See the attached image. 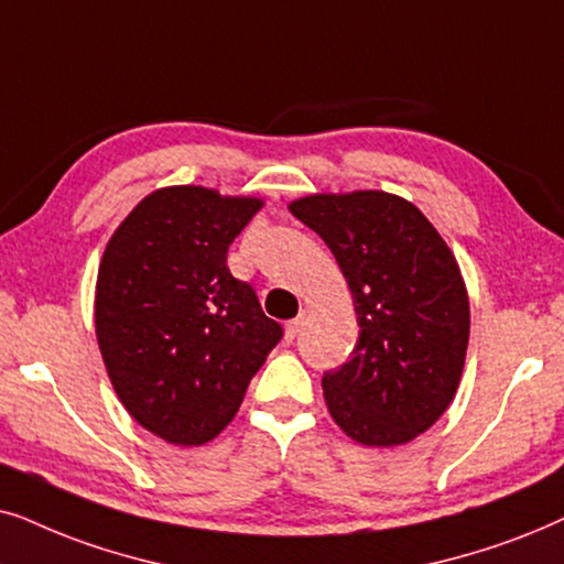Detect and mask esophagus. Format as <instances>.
I'll use <instances>...</instances> for the list:
<instances>
[{
  "instance_id": "esophagus-1",
  "label": "esophagus",
  "mask_w": 564,
  "mask_h": 564,
  "mask_svg": "<svg viewBox=\"0 0 564 564\" xmlns=\"http://www.w3.org/2000/svg\"><path fill=\"white\" fill-rule=\"evenodd\" d=\"M302 327H304V314H299L296 319H291L286 325V340H296V335L302 333Z\"/></svg>"
}]
</instances>
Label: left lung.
<instances>
[{
    "instance_id": "8db88e82",
    "label": "left lung",
    "mask_w": 564,
    "mask_h": 564,
    "mask_svg": "<svg viewBox=\"0 0 564 564\" xmlns=\"http://www.w3.org/2000/svg\"><path fill=\"white\" fill-rule=\"evenodd\" d=\"M291 214L335 254L358 314V343L325 371L329 415L364 446H400L444 415L469 343L459 265L433 224L397 195H310Z\"/></svg>"
}]
</instances>
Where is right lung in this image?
Wrapping results in <instances>:
<instances>
[{"label":"right lung","mask_w":564,"mask_h":564,"mask_svg":"<svg viewBox=\"0 0 564 564\" xmlns=\"http://www.w3.org/2000/svg\"><path fill=\"white\" fill-rule=\"evenodd\" d=\"M258 198L195 185L147 195L105 247L95 327L112 389L147 431L200 446L237 415L283 337L227 252Z\"/></svg>","instance_id":"right-lung-1"}]
</instances>
